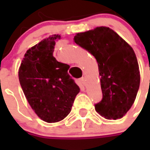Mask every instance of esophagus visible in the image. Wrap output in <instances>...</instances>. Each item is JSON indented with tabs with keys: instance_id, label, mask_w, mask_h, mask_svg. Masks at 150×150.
<instances>
[{
	"instance_id": "34e87169",
	"label": "esophagus",
	"mask_w": 150,
	"mask_h": 150,
	"mask_svg": "<svg viewBox=\"0 0 150 150\" xmlns=\"http://www.w3.org/2000/svg\"><path fill=\"white\" fill-rule=\"evenodd\" d=\"M79 82H80V83H81V84H83V86H85V84H86V80H85L84 77H82L81 79H79Z\"/></svg>"
}]
</instances>
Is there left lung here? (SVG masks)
I'll return each mask as SVG.
<instances>
[{"label":"left lung","instance_id":"obj_1","mask_svg":"<svg viewBox=\"0 0 150 150\" xmlns=\"http://www.w3.org/2000/svg\"><path fill=\"white\" fill-rule=\"evenodd\" d=\"M74 41L98 62L103 98L95 104V110L108 120L122 118L133 105L140 86L139 65L133 49L107 27L78 33Z\"/></svg>","mask_w":150,"mask_h":150}]
</instances>
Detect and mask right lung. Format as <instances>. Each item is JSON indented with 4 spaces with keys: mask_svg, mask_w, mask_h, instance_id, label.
Returning a JSON list of instances; mask_svg holds the SVG:
<instances>
[{
    "mask_svg": "<svg viewBox=\"0 0 150 150\" xmlns=\"http://www.w3.org/2000/svg\"><path fill=\"white\" fill-rule=\"evenodd\" d=\"M59 35L44 39L26 52L18 79L31 108L41 120L56 122L70 113L79 88L68 74L69 65L53 56Z\"/></svg>",
    "mask_w": 150,
    "mask_h": 150,
    "instance_id": "add662e5",
    "label": "right lung"
}]
</instances>
